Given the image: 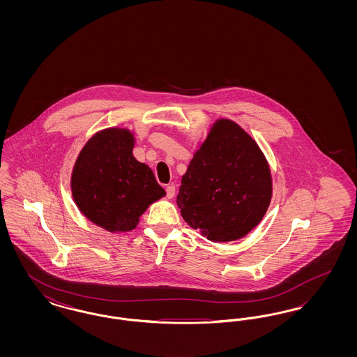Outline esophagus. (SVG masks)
Instances as JSON below:
<instances>
[{
    "instance_id": "obj_1",
    "label": "esophagus",
    "mask_w": 357,
    "mask_h": 357,
    "mask_svg": "<svg viewBox=\"0 0 357 357\" xmlns=\"http://www.w3.org/2000/svg\"><path fill=\"white\" fill-rule=\"evenodd\" d=\"M166 194H167V198H172L175 195V186L174 185H169L166 187Z\"/></svg>"
}]
</instances>
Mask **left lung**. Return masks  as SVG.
Wrapping results in <instances>:
<instances>
[{
    "label": "left lung",
    "instance_id": "1",
    "mask_svg": "<svg viewBox=\"0 0 357 357\" xmlns=\"http://www.w3.org/2000/svg\"><path fill=\"white\" fill-rule=\"evenodd\" d=\"M272 198L268 162L231 120H218L195 153L176 197L183 220L213 242L246 236Z\"/></svg>",
    "mask_w": 357,
    "mask_h": 357
}]
</instances>
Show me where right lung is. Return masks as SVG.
<instances>
[{
    "label": "right lung",
    "instance_id": "add662e5",
    "mask_svg": "<svg viewBox=\"0 0 357 357\" xmlns=\"http://www.w3.org/2000/svg\"><path fill=\"white\" fill-rule=\"evenodd\" d=\"M134 136L108 128L92 136L72 172V195L88 220L108 231H130L150 204L166 195L134 155Z\"/></svg>",
    "mask_w": 357,
    "mask_h": 357
}]
</instances>
